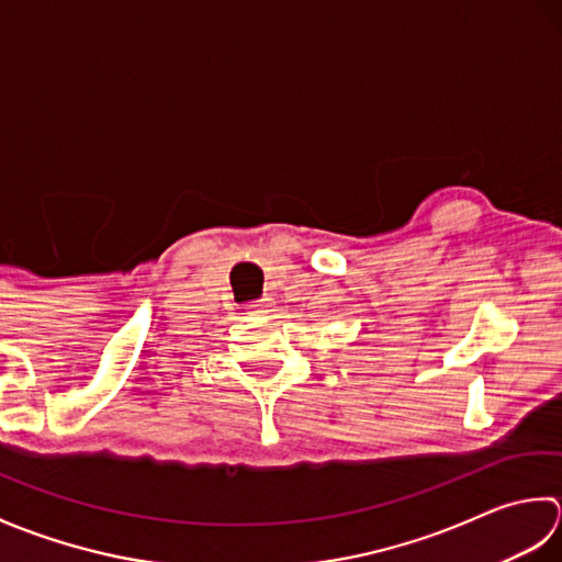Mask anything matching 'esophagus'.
Wrapping results in <instances>:
<instances>
[{
	"label": "esophagus",
	"instance_id": "1",
	"mask_svg": "<svg viewBox=\"0 0 562 562\" xmlns=\"http://www.w3.org/2000/svg\"><path fill=\"white\" fill-rule=\"evenodd\" d=\"M249 307H257V311H259V313H269V311H271V307H273V301H271V297H261V301H257V303H251Z\"/></svg>",
	"mask_w": 562,
	"mask_h": 562
}]
</instances>
